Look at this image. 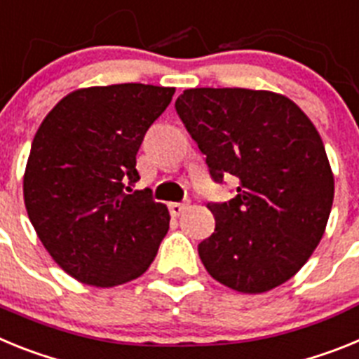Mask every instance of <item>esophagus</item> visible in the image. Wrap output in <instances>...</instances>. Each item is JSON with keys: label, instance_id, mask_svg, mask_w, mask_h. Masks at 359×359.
<instances>
[{"label": "esophagus", "instance_id": "esophagus-1", "mask_svg": "<svg viewBox=\"0 0 359 359\" xmlns=\"http://www.w3.org/2000/svg\"><path fill=\"white\" fill-rule=\"evenodd\" d=\"M187 207H189L187 203H169V210L174 217H176V215H182L183 212L187 210Z\"/></svg>", "mask_w": 359, "mask_h": 359}]
</instances>
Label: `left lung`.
Listing matches in <instances>:
<instances>
[{"label":"left lung","mask_w":359,"mask_h":359,"mask_svg":"<svg viewBox=\"0 0 359 359\" xmlns=\"http://www.w3.org/2000/svg\"><path fill=\"white\" fill-rule=\"evenodd\" d=\"M176 111L214 182L239 180L228 203H208L215 230L198 246L217 282L264 293L290 280L322 239L334 176L318 131L291 98L266 90L192 88Z\"/></svg>","instance_id":"1"}]
</instances>
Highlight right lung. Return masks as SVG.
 Here are the masks:
<instances>
[{
	"label": "right lung",
	"instance_id": "obj_1",
	"mask_svg": "<svg viewBox=\"0 0 359 359\" xmlns=\"http://www.w3.org/2000/svg\"><path fill=\"white\" fill-rule=\"evenodd\" d=\"M174 88H81L44 116L23 176L30 223L46 252L82 284L113 287L144 275L170 215L140 180L136 152Z\"/></svg>",
	"mask_w": 359,
	"mask_h": 359
}]
</instances>
